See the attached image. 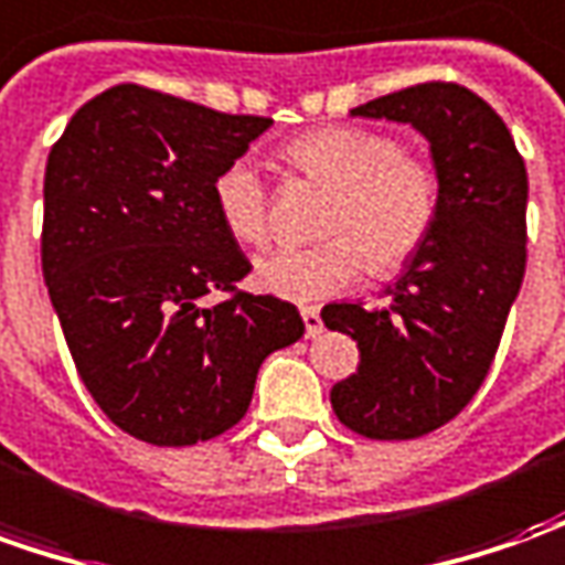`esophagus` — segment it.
Returning <instances> with one entry per match:
<instances>
[{
	"label": "esophagus",
	"mask_w": 565,
	"mask_h": 565,
	"mask_svg": "<svg viewBox=\"0 0 565 565\" xmlns=\"http://www.w3.org/2000/svg\"><path fill=\"white\" fill-rule=\"evenodd\" d=\"M299 315H302V321H306V337H309V340L321 337L324 324H321V315H318V309H315V306H306Z\"/></svg>",
	"instance_id": "1"
}]
</instances>
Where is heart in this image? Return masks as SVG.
Here are the masks:
<instances>
[{
	"instance_id": "1",
	"label": "heart",
	"mask_w": 565,
	"mask_h": 565,
	"mask_svg": "<svg viewBox=\"0 0 565 565\" xmlns=\"http://www.w3.org/2000/svg\"><path fill=\"white\" fill-rule=\"evenodd\" d=\"M284 160L306 179L331 188L321 218L328 241L278 247L256 259L263 294L318 302L359 281L364 266L386 278L424 250L443 206V182L427 157L402 151L398 138L367 126H324L287 141ZM222 228L241 247L268 241V191L247 160L213 179Z\"/></svg>"
}]
</instances>
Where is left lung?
I'll use <instances>...</instances> for the list:
<instances>
[{
	"mask_svg": "<svg viewBox=\"0 0 565 565\" xmlns=\"http://www.w3.org/2000/svg\"><path fill=\"white\" fill-rule=\"evenodd\" d=\"M349 117L408 122L443 182L436 228L386 302H328L331 331L359 343V371L333 383L340 424L367 439H417L482 386L525 275V163L504 120L458 83H420Z\"/></svg>",
	"mask_w": 565,
	"mask_h": 565,
	"instance_id": "8db88e82",
	"label": "left lung"
}]
</instances>
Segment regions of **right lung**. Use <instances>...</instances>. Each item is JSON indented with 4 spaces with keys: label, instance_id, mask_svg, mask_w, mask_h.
Here are the masks:
<instances>
[{
    "label": "right lung",
    "instance_id": "add662e5",
    "mask_svg": "<svg viewBox=\"0 0 565 565\" xmlns=\"http://www.w3.org/2000/svg\"><path fill=\"white\" fill-rule=\"evenodd\" d=\"M268 126L126 83L79 107L49 153V299L92 398L141 443L232 429L259 364L306 331L278 297L210 299L250 271L213 179Z\"/></svg>",
    "mask_w": 565,
    "mask_h": 565
}]
</instances>
